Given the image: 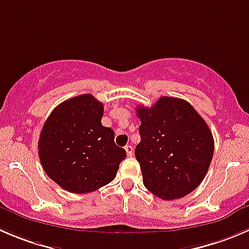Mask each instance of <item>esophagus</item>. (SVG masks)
I'll return each instance as SVG.
<instances>
[{
	"label": "esophagus",
	"mask_w": 249,
	"mask_h": 249,
	"mask_svg": "<svg viewBox=\"0 0 249 249\" xmlns=\"http://www.w3.org/2000/svg\"><path fill=\"white\" fill-rule=\"evenodd\" d=\"M124 148H125V151H126L127 157H131L132 154H134V148H132V147L130 146V144H127V146H125Z\"/></svg>",
	"instance_id": "1"
}]
</instances>
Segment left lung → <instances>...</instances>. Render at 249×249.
<instances>
[{
  "label": "left lung",
  "mask_w": 249,
  "mask_h": 249,
  "mask_svg": "<svg viewBox=\"0 0 249 249\" xmlns=\"http://www.w3.org/2000/svg\"><path fill=\"white\" fill-rule=\"evenodd\" d=\"M141 141L135 149L146 189L163 199L191 194L203 181L214 153V140L203 118L189 102L159 98L136 108Z\"/></svg>",
  "instance_id": "1"
}]
</instances>
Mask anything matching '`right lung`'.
Wrapping results in <instances>:
<instances>
[{"label":"right lung","mask_w":249,"mask_h":249,"mask_svg":"<svg viewBox=\"0 0 249 249\" xmlns=\"http://www.w3.org/2000/svg\"><path fill=\"white\" fill-rule=\"evenodd\" d=\"M102 115V103L86 93L58 105L43 124L41 165L66 191L89 194L107 185L126 157L115 144L114 131L101 123Z\"/></svg>","instance_id":"obj_1"}]
</instances>
